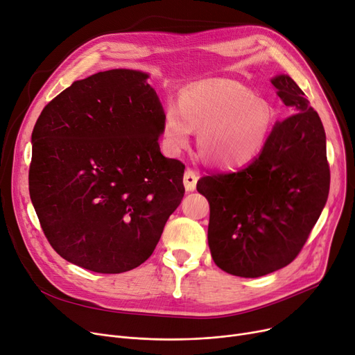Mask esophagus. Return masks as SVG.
I'll list each match as a JSON object with an SVG mask.
<instances>
[{
  "label": "esophagus",
  "instance_id": "esophagus-1",
  "mask_svg": "<svg viewBox=\"0 0 355 355\" xmlns=\"http://www.w3.org/2000/svg\"><path fill=\"white\" fill-rule=\"evenodd\" d=\"M196 182H198V175L192 171V168H187L183 175V184H184V189L188 192L195 191L196 188Z\"/></svg>",
  "mask_w": 355,
  "mask_h": 355
}]
</instances>
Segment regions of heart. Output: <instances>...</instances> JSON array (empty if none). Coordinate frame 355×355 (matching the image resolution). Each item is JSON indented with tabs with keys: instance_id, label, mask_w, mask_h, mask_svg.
Masks as SVG:
<instances>
[{
	"instance_id": "b5f03b06",
	"label": "heart",
	"mask_w": 355,
	"mask_h": 355,
	"mask_svg": "<svg viewBox=\"0 0 355 355\" xmlns=\"http://www.w3.org/2000/svg\"><path fill=\"white\" fill-rule=\"evenodd\" d=\"M266 101L230 80H205L183 89L178 108L164 111L162 136L175 153L187 147L191 130L199 131V156L207 164L228 168L254 157L273 125Z\"/></svg>"
}]
</instances>
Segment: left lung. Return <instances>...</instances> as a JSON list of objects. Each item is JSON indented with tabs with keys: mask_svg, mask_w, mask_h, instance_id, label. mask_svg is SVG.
<instances>
[{
	"mask_svg": "<svg viewBox=\"0 0 355 355\" xmlns=\"http://www.w3.org/2000/svg\"><path fill=\"white\" fill-rule=\"evenodd\" d=\"M272 83L282 103L296 112L275 125L248 166L211 173L196 184L211 208L212 259L240 277H260L291 264L329 193L322 121L291 76L279 75Z\"/></svg>",
	"mask_w": 355,
	"mask_h": 355,
	"instance_id": "left-lung-1",
	"label": "left lung"
}]
</instances>
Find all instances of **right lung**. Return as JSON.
I'll return each instance as SVG.
<instances>
[{
    "label": "right lung",
    "mask_w": 355,
    "mask_h": 355,
    "mask_svg": "<svg viewBox=\"0 0 355 355\" xmlns=\"http://www.w3.org/2000/svg\"><path fill=\"white\" fill-rule=\"evenodd\" d=\"M147 73L98 72L43 108L28 189L60 257L115 275L144 263L184 193V164L160 153L164 111Z\"/></svg>",
    "instance_id": "add662e5"
}]
</instances>
